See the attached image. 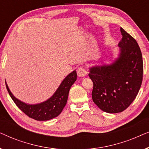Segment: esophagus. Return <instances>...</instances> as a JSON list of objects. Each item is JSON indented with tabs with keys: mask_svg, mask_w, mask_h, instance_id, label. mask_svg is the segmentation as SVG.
Returning a JSON list of instances; mask_svg holds the SVG:
<instances>
[{
	"mask_svg": "<svg viewBox=\"0 0 149 149\" xmlns=\"http://www.w3.org/2000/svg\"><path fill=\"white\" fill-rule=\"evenodd\" d=\"M87 74V71L83 67H80L77 70V75L79 77H84Z\"/></svg>",
	"mask_w": 149,
	"mask_h": 149,
	"instance_id": "34e87169",
	"label": "esophagus"
}]
</instances>
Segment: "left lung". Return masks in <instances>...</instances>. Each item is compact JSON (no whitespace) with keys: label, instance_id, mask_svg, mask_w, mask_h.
Wrapping results in <instances>:
<instances>
[{"label":"left lung","instance_id":"left-lung-1","mask_svg":"<svg viewBox=\"0 0 149 149\" xmlns=\"http://www.w3.org/2000/svg\"><path fill=\"white\" fill-rule=\"evenodd\" d=\"M118 57L110 64L89 68L92 99L102 111L121 113L136 98L142 82L143 61L136 40L123 28Z\"/></svg>","mask_w":149,"mask_h":149}]
</instances>
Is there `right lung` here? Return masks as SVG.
I'll list each match as a JSON object with an SVG mask.
<instances>
[{"mask_svg":"<svg viewBox=\"0 0 149 149\" xmlns=\"http://www.w3.org/2000/svg\"><path fill=\"white\" fill-rule=\"evenodd\" d=\"M76 70L67 75L53 95L46 101L36 104H29L14 96L5 81L6 87L10 96L17 107L28 117L36 121H47L58 117L66 104L68 93L72 85L77 80Z\"/></svg>","mask_w":149,"mask_h":149,"instance_id":"add662e5","label":"right lung"}]
</instances>
